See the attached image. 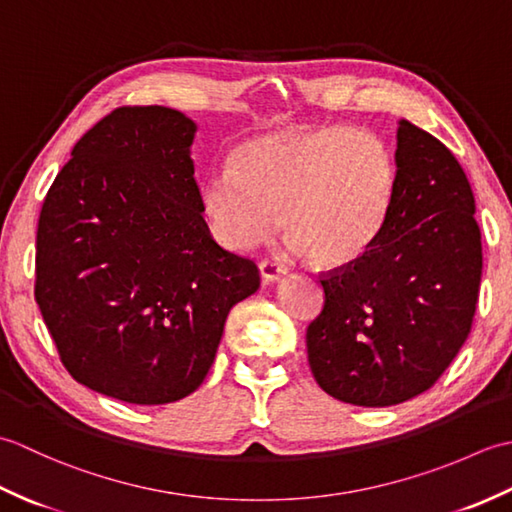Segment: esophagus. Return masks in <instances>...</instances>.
<instances>
[{
  "instance_id": "1",
  "label": "esophagus",
  "mask_w": 512,
  "mask_h": 512,
  "mask_svg": "<svg viewBox=\"0 0 512 512\" xmlns=\"http://www.w3.org/2000/svg\"><path fill=\"white\" fill-rule=\"evenodd\" d=\"M259 273H262L266 281H275L279 277H284L288 273V268L275 262V259H262V262H259Z\"/></svg>"
}]
</instances>
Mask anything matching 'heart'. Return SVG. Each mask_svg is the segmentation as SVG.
Here are the masks:
<instances>
[{
    "label": "heart",
    "mask_w": 512,
    "mask_h": 512,
    "mask_svg": "<svg viewBox=\"0 0 512 512\" xmlns=\"http://www.w3.org/2000/svg\"><path fill=\"white\" fill-rule=\"evenodd\" d=\"M398 160L387 140L350 125L292 127L237 149L235 165L202 178L213 231L250 248L281 224L321 266L354 264L385 235L398 198Z\"/></svg>",
    "instance_id": "obj_1"
}]
</instances>
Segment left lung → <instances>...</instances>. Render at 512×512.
I'll return each mask as SVG.
<instances>
[{
	"label": "left lung",
	"mask_w": 512,
	"mask_h": 512,
	"mask_svg": "<svg viewBox=\"0 0 512 512\" xmlns=\"http://www.w3.org/2000/svg\"><path fill=\"white\" fill-rule=\"evenodd\" d=\"M400 182L385 235L354 264L321 273L323 310L308 325L319 387L358 407L427 391L471 332L482 235L466 173L436 136L400 121Z\"/></svg>",
	"instance_id": "obj_1"
}]
</instances>
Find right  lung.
<instances>
[{
	"label": "right lung",
	"mask_w": 512,
	"mask_h": 512,
	"mask_svg": "<svg viewBox=\"0 0 512 512\" xmlns=\"http://www.w3.org/2000/svg\"><path fill=\"white\" fill-rule=\"evenodd\" d=\"M195 123L127 105L81 136L43 200L35 299L63 367L132 405L202 385L228 312L259 270L215 242L191 143Z\"/></svg>",
	"instance_id": "right-lung-1"
}]
</instances>
